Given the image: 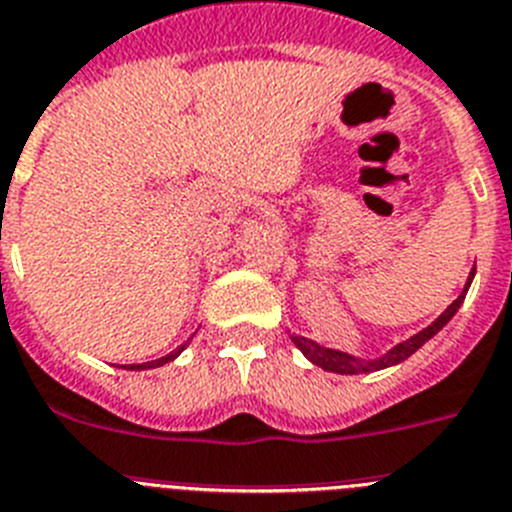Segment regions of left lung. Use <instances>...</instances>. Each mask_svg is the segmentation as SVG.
<instances>
[{
  "instance_id": "obj_1",
  "label": "left lung",
  "mask_w": 512,
  "mask_h": 512,
  "mask_svg": "<svg viewBox=\"0 0 512 512\" xmlns=\"http://www.w3.org/2000/svg\"><path fill=\"white\" fill-rule=\"evenodd\" d=\"M471 278H474V270L469 273V281H466L464 291H461V296L456 301H453L451 306H448L446 311H443L441 317L435 319L433 324H428L425 330L417 332V335H412L410 340L399 342V345H394V348L389 350V353H384L381 358H373V361H366V358H355V355H348V353H340V350H332V348H322V345H317L314 340H306V337H291L293 345L301 350V353L309 358L314 366L324 368V371H332V373H371V371H381V368H389V366H397V363L407 361L412 353H417V350L425 345V342L430 340L433 335H438V332L446 327L448 322H451V317L459 311V306L464 304L466 299V291H469L471 286Z\"/></svg>"
}]
</instances>
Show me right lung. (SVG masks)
<instances>
[{"instance_id": "add662e5", "label": "right lung", "mask_w": 512, "mask_h": 512, "mask_svg": "<svg viewBox=\"0 0 512 512\" xmlns=\"http://www.w3.org/2000/svg\"><path fill=\"white\" fill-rule=\"evenodd\" d=\"M182 350H185V345H180V348L172 350V353H170V355H164V358H157V361H149V363H133V366H128V371H144V368H157V366H164V363L175 361V358H177V355L182 353Z\"/></svg>"}]
</instances>
